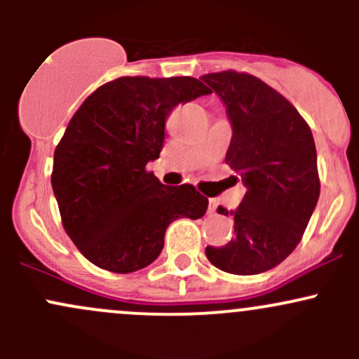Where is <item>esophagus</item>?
<instances>
[{"label":"esophagus","instance_id":"1","mask_svg":"<svg viewBox=\"0 0 359 359\" xmlns=\"http://www.w3.org/2000/svg\"><path fill=\"white\" fill-rule=\"evenodd\" d=\"M217 208H219V203L215 200H210V205H208V213L212 215V213H217Z\"/></svg>","mask_w":359,"mask_h":359}]
</instances>
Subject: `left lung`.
Listing matches in <instances>:
<instances>
[{
  "mask_svg": "<svg viewBox=\"0 0 359 359\" xmlns=\"http://www.w3.org/2000/svg\"><path fill=\"white\" fill-rule=\"evenodd\" d=\"M201 79L226 106L233 125L226 163L247 187L231 212L236 238L205 253L226 273H264L300 243L320 198L313 133L299 111L255 76L222 71Z\"/></svg>",
  "mask_w": 359,
  "mask_h": 359,
  "instance_id": "1",
  "label": "left lung"
}]
</instances>
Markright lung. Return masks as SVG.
Segmentation results:
<instances>
[{
    "label": "right lung",
    "instance_id": "obj_1",
    "mask_svg": "<svg viewBox=\"0 0 359 359\" xmlns=\"http://www.w3.org/2000/svg\"><path fill=\"white\" fill-rule=\"evenodd\" d=\"M208 93L189 76H123L74 112L53 153L52 187L67 236L97 267L142 269L173 220L205 215L208 200L193 186H163L146 165L159 158L173 107Z\"/></svg>",
    "mask_w": 359,
    "mask_h": 359
}]
</instances>
